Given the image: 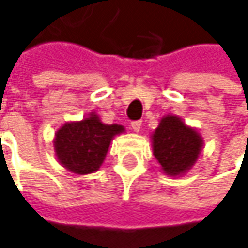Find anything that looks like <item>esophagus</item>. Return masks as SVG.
<instances>
[{
  "label": "esophagus",
  "instance_id": "34e87169",
  "mask_svg": "<svg viewBox=\"0 0 248 248\" xmlns=\"http://www.w3.org/2000/svg\"><path fill=\"white\" fill-rule=\"evenodd\" d=\"M142 128V121H132L131 123V129L134 131V132H139Z\"/></svg>",
  "mask_w": 248,
  "mask_h": 248
}]
</instances>
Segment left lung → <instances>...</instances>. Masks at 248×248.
Masks as SVG:
<instances>
[{
  "mask_svg": "<svg viewBox=\"0 0 248 248\" xmlns=\"http://www.w3.org/2000/svg\"><path fill=\"white\" fill-rule=\"evenodd\" d=\"M150 139L153 156L161 171L170 176L186 174L196 164L204 145L200 132L174 114H167L160 120Z\"/></svg>",
  "mask_w": 248,
  "mask_h": 248,
  "instance_id": "8db88e82",
  "label": "left lung"
}]
</instances>
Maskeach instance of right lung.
Instances as JSON below:
<instances>
[{"label":"right lung","instance_id":"right-lung-1","mask_svg":"<svg viewBox=\"0 0 248 248\" xmlns=\"http://www.w3.org/2000/svg\"><path fill=\"white\" fill-rule=\"evenodd\" d=\"M125 131L119 124H105L92 111L80 121L64 123L53 138L55 156L66 170L78 175L98 171L109 152L110 142Z\"/></svg>","mask_w":248,"mask_h":248}]
</instances>
